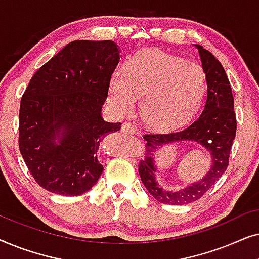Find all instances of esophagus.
<instances>
[{
  "label": "esophagus",
  "mask_w": 259,
  "mask_h": 259,
  "mask_svg": "<svg viewBox=\"0 0 259 259\" xmlns=\"http://www.w3.org/2000/svg\"><path fill=\"white\" fill-rule=\"evenodd\" d=\"M121 130H122V132L126 133V134H134V133H137L136 127H134L133 125H131V123H128V122L123 123Z\"/></svg>",
  "instance_id": "obj_1"
}]
</instances>
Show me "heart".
I'll return each instance as SVG.
<instances>
[{
  "label": "heart",
  "mask_w": 259,
  "mask_h": 259,
  "mask_svg": "<svg viewBox=\"0 0 259 259\" xmlns=\"http://www.w3.org/2000/svg\"><path fill=\"white\" fill-rule=\"evenodd\" d=\"M205 93L206 79L198 63L154 49L130 56L121 75L113 74L108 82V100L116 112L128 114L141 97V118L158 128L189 122L199 111Z\"/></svg>",
  "instance_id": "1"
}]
</instances>
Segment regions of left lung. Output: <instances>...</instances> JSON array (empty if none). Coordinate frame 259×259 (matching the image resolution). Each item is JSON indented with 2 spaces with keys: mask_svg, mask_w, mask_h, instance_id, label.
Listing matches in <instances>:
<instances>
[{
  "mask_svg": "<svg viewBox=\"0 0 259 259\" xmlns=\"http://www.w3.org/2000/svg\"><path fill=\"white\" fill-rule=\"evenodd\" d=\"M206 76L207 97L203 112L189 126L172 132H146L145 158L140 160L139 175L148 192L160 203L183 205L198 200L217 182L229 165L230 151L236 137L237 120L233 111V95L222 63L210 52L196 45ZM193 141L210 152V171L197 183L178 191L162 190L155 178V152L166 143Z\"/></svg>",
  "mask_w": 259,
  "mask_h": 259,
  "instance_id": "obj_1",
  "label": "left lung"
}]
</instances>
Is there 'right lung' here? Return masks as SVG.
Listing matches in <instances>:
<instances>
[{
  "instance_id": "obj_1",
  "label": "right lung",
  "mask_w": 259,
  "mask_h": 259,
  "mask_svg": "<svg viewBox=\"0 0 259 259\" xmlns=\"http://www.w3.org/2000/svg\"><path fill=\"white\" fill-rule=\"evenodd\" d=\"M119 60L115 42L76 40L30 79L21 99L19 147L33 178L49 192L80 196L100 178L99 145L121 128L101 116Z\"/></svg>"
}]
</instances>
